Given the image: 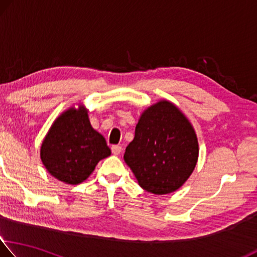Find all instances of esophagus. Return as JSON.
<instances>
[{"label": "esophagus", "mask_w": 257, "mask_h": 257, "mask_svg": "<svg viewBox=\"0 0 257 257\" xmlns=\"http://www.w3.org/2000/svg\"><path fill=\"white\" fill-rule=\"evenodd\" d=\"M111 152H112L113 155H119V154L121 153V147H120V146H118V145L112 146Z\"/></svg>", "instance_id": "obj_1"}]
</instances>
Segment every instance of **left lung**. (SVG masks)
Returning a JSON list of instances; mask_svg holds the SVG:
<instances>
[{"label":"left lung","instance_id":"8db88e82","mask_svg":"<svg viewBox=\"0 0 257 257\" xmlns=\"http://www.w3.org/2000/svg\"><path fill=\"white\" fill-rule=\"evenodd\" d=\"M199 142L181 110L161 100L144 110L124 161L140 186L156 195L179 189L194 171Z\"/></svg>","mask_w":257,"mask_h":257}]
</instances>
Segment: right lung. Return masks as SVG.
Here are the masks:
<instances>
[{"label":"right lung","instance_id":"obj_1","mask_svg":"<svg viewBox=\"0 0 257 257\" xmlns=\"http://www.w3.org/2000/svg\"><path fill=\"white\" fill-rule=\"evenodd\" d=\"M110 154L103 136L92 127L88 110L81 104L78 109L71 106L55 119L40 148L47 171L69 185L85 181Z\"/></svg>","mask_w":257,"mask_h":257}]
</instances>
